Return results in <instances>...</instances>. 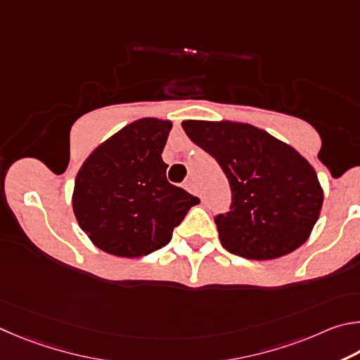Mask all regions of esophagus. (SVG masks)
Returning a JSON list of instances; mask_svg holds the SVG:
<instances>
[{
    "mask_svg": "<svg viewBox=\"0 0 360 360\" xmlns=\"http://www.w3.org/2000/svg\"><path fill=\"white\" fill-rule=\"evenodd\" d=\"M185 190H186L188 193H191V194H198L196 185H194V181H191V180H188L186 184H185Z\"/></svg>",
    "mask_w": 360,
    "mask_h": 360,
    "instance_id": "34e87169",
    "label": "esophagus"
}]
</instances>
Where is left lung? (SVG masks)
<instances>
[{
    "mask_svg": "<svg viewBox=\"0 0 360 360\" xmlns=\"http://www.w3.org/2000/svg\"><path fill=\"white\" fill-rule=\"evenodd\" d=\"M181 128L229 180L231 212L215 218L229 253L269 261L308 240L324 193L316 170L297 150L248 123L185 120Z\"/></svg>",
    "mask_w": 360,
    "mask_h": 360,
    "instance_id": "obj_1",
    "label": "left lung"
}]
</instances>
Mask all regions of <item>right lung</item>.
Wrapping results in <instances>:
<instances>
[{"label":"right lung","instance_id":"right-lung-1","mask_svg":"<svg viewBox=\"0 0 360 360\" xmlns=\"http://www.w3.org/2000/svg\"><path fill=\"white\" fill-rule=\"evenodd\" d=\"M170 120H136L99 143L74 181L72 210L94 247L118 257L147 256L172 238L199 202L170 185L161 153Z\"/></svg>","mask_w":360,"mask_h":360}]
</instances>
